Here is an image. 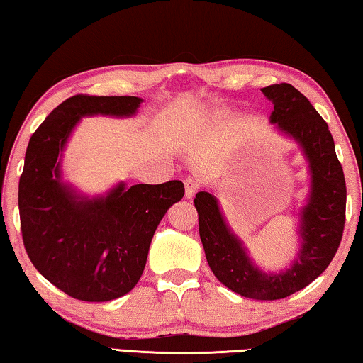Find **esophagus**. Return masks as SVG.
Wrapping results in <instances>:
<instances>
[{"label": "esophagus", "instance_id": "esophagus-1", "mask_svg": "<svg viewBox=\"0 0 363 363\" xmlns=\"http://www.w3.org/2000/svg\"><path fill=\"white\" fill-rule=\"evenodd\" d=\"M184 187H186V196H187V199H192V196L196 192H199L200 184H199V181L192 179V177H187V179L184 181Z\"/></svg>", "mask_w": 363, "mask_h": 363}]
</instances>
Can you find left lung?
Here are the masks:
<instances>
[{
    "label": "left lung",
    "instance_id": "left-lung-1",
    "mask_svg": "<svg viewBox=\"0 0 363 363\" xmlns=\"http://www.w3.org/2000/svg\"><path fill=\"white\" fill-rule=\"evenodd\" d=\"M274 104L270 125L296 144L309 164V194L298 211L299 248L290 266L264 272L248 255L211 192L195 195L206 261L220 284L240 296L274 301L303 290L320 275L340 247L346 218V181L328 125L291 84L262 88Z\"/></svg>",
    "mask_w": 363,
    "mask_h": 363
}]
</instances>
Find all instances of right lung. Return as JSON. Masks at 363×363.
Listing matches in <instances>:
<instances>
[{
    "mask_svg": "<svg viewBox=\"0 0 363 363\" xmlns=\"http://www.w3.org/2000/svg\"><path fill=\"white\" fill-rule=\"evenodd\" d=\"M143 102L134 96H73L30 138L19 181L23 245L43 277L79 301L104 303L130 293L160 220L184 196L181 181L118 182L89 196L64 179V150L83 116L130 118Z\"/></svg>",
    "mask_w": 363,
    "mask_h": 363,
    "instance_id": "add662e5",
    "label": "right lung"
}]
</instances>
